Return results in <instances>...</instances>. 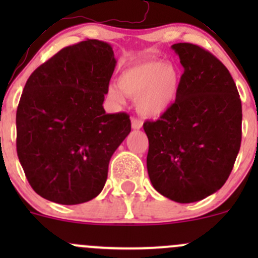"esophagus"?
<instances>
[{
  "instance_id": "1",
  "label": "esophagus",
  "mask_w": 258,
  "mask_h": 258,
  "mask_svg": "<svg viewBox=\"0 0 258 258\" xmlns=\"http://www.w3.org/2000/svg\"><path fill=\"white\" fill-rule=\"evenodd\" d=\"M131 123H132V128H134V130H140L142 127V123H144V122H142V119L136 118V117H132Z\"/></svg>"
}]
</instances>
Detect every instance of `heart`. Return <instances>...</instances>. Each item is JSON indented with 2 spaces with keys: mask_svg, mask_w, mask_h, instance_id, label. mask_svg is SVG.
Segmentation results:
<instances>
[{
  "mask_svg": "<svg viewBox=\"0 0 258 258\" xmlns=\"http://www.w3.org/2000/svg\"><path fill=\"white\" fill-rule=\"evenodd\" d=\"M178 70L172 63L146 61L124 70L118 85H110L107 95L116 103H123L124 95L136 98L137 111L145 117L165 113L177 98Z\"/></svg>",
  "mask_w": 258,
  "mask_h": 258,
  "instance_id": "obj_1",
  "label": "heart"
}]
</instances>
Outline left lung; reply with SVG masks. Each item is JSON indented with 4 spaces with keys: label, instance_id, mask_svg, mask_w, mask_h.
<instances>
[{
    "label": "left lung",
    "instance_id": "8db88e82",
    "mask_svg": "<svg viewBox=\"0 0 258 258\" xmlns=\"http://www.w3.org/2000/svg\"><path fill=\"white\" fill-rule=\"evenodd\" d=\"M183 66L177 98L157 121H146L147 171L162 196L189 204L227 181L242 137V106L225 64L194 43L172 45Z\"/></svg>",
    "mask_w": 258,
    "mask_h": 258
}]
</instances>
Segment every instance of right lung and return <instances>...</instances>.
<instances>
[{
  "label": "right lung",
  "instance_id": "right-lung-1",
  "mask_svg": "<svg viewBox=\"0 0 258 258\" xmlns=\"http://www.w3.org/2000/svg\"><path fill=\"white\" fill-rule=\"evenodd\" d=\"M114 66L108 43L86 40L28 77L16 113L17 156L43 199L79 205L102 191L111 157L131 132L128 114L103 110Z\"/></svg>",
  "mask_w": 258,
  "mask_h": 258
}]
</instances>
